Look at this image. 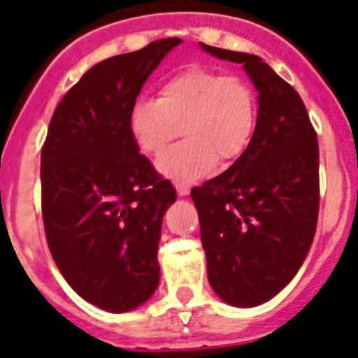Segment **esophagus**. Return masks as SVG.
Segmentation results:
<instances>
[{"mask_svg": "<svg viewBox=\"0 0 358 358\" xmlns=\"http://www.w3.org/2000/svg\"><path fill=\"white\" fill-rule=\"evenodd\" d=\"M189 191H191V189H189V185H185V184H176V193H178L180 196H187Z\"/></svg>", "mask_w": 358, "mask_h": 358, "instance_id": "obj_1", "label": "esophagus"}]
</instances>
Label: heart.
I'll list each match as a JSON object with an SVG mask.
<instances>
[{
	"label": "heart",
	"instance_id": "heart-1",
	"mask_svg": "<svg viewBox=\"0 0 358 358\" xmlns=\"http://www.w3.org/2000/svg\"><path fill=\"white\" fill-rule=\"evenodd\" d=\"M257 94L242 76L207 67H189L162 83L158 100H138L129 113V131L145 155L164 152L180 136L187 140L158 160V171L193 182L216 162L229 165L244 155L255 134Z\"/></svg>",
	"mask_w": 358,
	"mask_h": 358
}]
</instances>
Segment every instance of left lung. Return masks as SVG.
Listing matches in <instances>:
<instances>
[{
  "mask_svg": "<svg viewBox=\"0 0 358 358\" xmlns=\"http://www.w3.org/2000/svg\"><path fill=\"white\" fill-rule=\"evenodd\" d=\"M242 63L258 92L255 134L225 173L191 191L207 278L224 302L255 308L293 280L318 218V142L299 92L262 58L200 43Z\"/></svg>",
  "mask_w": 358,
  "mask_h": 358,
  "instance_id": "left-lung-1",
  "label": "left lung"
}]
</instances>
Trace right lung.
Segmentation results:
<instances>
[{"mask_svg":"<svg viewBox=\"0 0 358 358\" xmlns=\"http://www.w3.org/2000/svg\"><path fill=\"white\" fill-rule=\"evenodd\" d=\"M180 43L165 38L96 63L56 107L41 151L50 255L78 295L110 313L142 306L160 282L162 220L176 191L140 155L129 113Z\"/></svg>","mask_w":358,"mask_h":358,"instance_id":"obj_1","label":"right lung"}]
</instances>
